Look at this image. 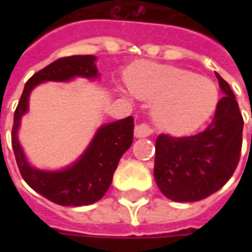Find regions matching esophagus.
<instances>
[{
  "instance_id": "1",
  "label": "esophagus",
  "mask_w": 252,
  "mask_h": 252,
  "mask_svg": "<svg viewBox=\"0 0 252 252\" xmlns=\"http://www.w3.org/2000/svg\"><path fill=\"white\" fill-rule=\"evenodd\" d=\"M151 133H153V127H151L149 123L143 122L140 125H137L134 127V134L136 137H149Z\"/></svg>"
}]
</instances>
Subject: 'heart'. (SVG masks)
Returning <instances> with one entry per match:
<instances>
[{
  "mask_svg": "<svg viewBox=\"0 0 252 252\" xmlns=\"http://www.w3.org/2000/svg\"><path fill=\"white\" fill-rule=\"evenodd\" d=\"M130 91L154 101V119L164 130L189 133L200 127L216 111L219 91L208 77L165 64H136L127 74Z\"/></svg>",
  "mask_w": 252,
  "mask_h": 252,
  "instance_id": "obj_1",
  "label": "heart"
}]
</instances>
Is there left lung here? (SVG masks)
Instances as JSON below:
<instances>
[{"label":"left lung","instance_id":"obj_1","mask_svg":"<svg viewBox=\"0 0 252 252\" xmlns=\"http://www.w3.org/2000/svg\"><path fill=\"white\" fill-rule=\"evenodd\" d=\"M216 78L224 96L208 127L193 136L161 133L157 137L154 179L168 199L196 202L208 198L237 168L244 121L230 85L218 73Z\"/></svg>","mask_w":252,"mask_h":252}]
</instances>
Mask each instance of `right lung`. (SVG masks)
<instances>
[{
	"instance_id": "add662e5",
	"label": "right lung",
	"mask_w": 252,
	"mask_h": 252,
	"mask_svg": "<svg viewBox=\"0 0 252 252\" xmlns=\"http://www.w3.org/2000/svg\"><path fill=\"white\" fill-rule=\"evenodd\" d=\"M96 75L98 70L94 56L62 57L28 80L15 109L11 141L19 172L33 190L62 206L91 205L105 195L111 187L118 162L133 143V118L127 116L122 121L102 126L83 157L71 167L56 172L34 169L28 164L16 137V131L22 115L28 111L29 94L37 84L43 81H67L73 77L94 78Z\"/></svg>"
}]
</instances>
